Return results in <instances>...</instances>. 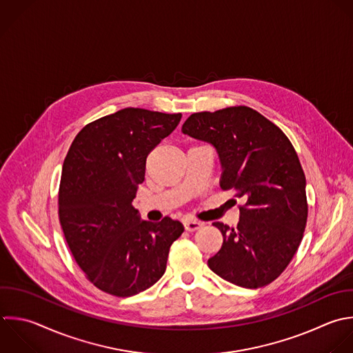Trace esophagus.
Listing matches in <instances>:
<instances>
[{
  "instance_id": "1",
  "label": "esophagus",
  "mask_w": 353,
  "mask_h": 353,
  "mask_svg": "<svg viewBox=\"0 0 353 353\" xmlns=\"http://www.w3.org/2000/svg\"><path fill=\"white\" fill-rule=\"evenodd\" d=\"M183 226H185V229L188 232H194V230L200 229L203 226V223L199 222V221H193V219H185L183 221Z\"/></svg>"
}]
</instances>
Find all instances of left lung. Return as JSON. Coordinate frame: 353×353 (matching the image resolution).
Instances as JSON below:
<instances>
[{"mask_svg": "<svg viewBox=\"0 0 353 353\" xmlns=\"http://www.w3.org/2000/svg\"><path fill=\"white\" fill-rule=\"evenodd\" d=\"M182 132L211 143L222 164V190L243 199L236 228L214 222L223 236L210 269L236 285L276 280L296 252L307 219L306 179L285 134L256 110L232 106L193 113Z\"/></svg>", "mask_w": 353, "mask_h": 353, "instance_id": "left-lung-1", "label": "left lung"}]
</instances>
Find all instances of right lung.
Listing matches in <instances>:
<instances>
[{
  "mask_svg": "<svg viewBox=\"0 0 353 353\" xmlns=\"http://www.w3.org/2000/svg\"><path fill=\"white\" fill-rule=\"evenodd\" d=\"M181 117L127 108L87 124L66 154L61 226L85 277L108 294L131 296L152 287L165 272L171 244L183 233L179 221H141L132 207L149 153Z\"/></svg>",
  "mask_w": 353,
  "mask_h": 353,
  "instance_id": "right-lung-1",
  "label": "right lung"
}]
</instances>
